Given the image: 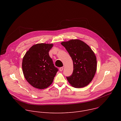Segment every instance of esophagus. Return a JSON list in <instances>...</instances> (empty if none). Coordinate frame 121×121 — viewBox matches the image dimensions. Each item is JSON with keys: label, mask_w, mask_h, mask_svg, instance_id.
Here are the masks:
<instances>
[{"label": "esophagus", "mask_w": 121, "mask_h": 121, "mask_svg": "<svg viewBox=\"0 0 121 121\" xmlns=\"http://www.w3.org/2000/svg\"><path fill=\"white\" fill-rule=\"evenodd\" d=\"M63 68H64L63 67H60V68H59V70H60V71H62L63 70Z\"/></svg>", "instance_id": "34e87169"}]
</instances>
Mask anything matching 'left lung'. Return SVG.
<instances>
[{
	"instance_id": "obj_1",
	"label": "left lung",
	"mask_w": 121,
	"mask_h": 121,
	"mask_svg": "<svg viewBox=\"0 0 121 121\" xmlns=\"http://www.w3.org/2000/svg\"><path fill=\"white\" fill-rule=\"evenodd\" d=\"M64 46L73 62V72L66 78L69 84L76 88H83L93 79L97 70V59L94 52L84 42L72 39L63 42Z\"/></svg>"
}]
</instances>
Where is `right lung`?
Segmentation results:
<instances>
[{"mask_svg": "<svg viewBox=\"0 0 121 121\" xmlns=\"http://www.w3.org/2000/svg\"><path fill=\"white\" fill-rule=\"evenodd\" d=\"M53 44L37 43L32 46L24 55L22 62L24 76L32 87L38 89L48 88L58 71L49 52Z\"/></svg>", "mask_w": 121, "mask_h": 121, "instance_id": "obj_1", "label": "right lung"}]
</instances>
